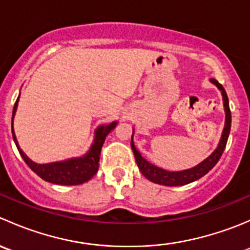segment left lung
Segmentation results:
<instances>
[{"mask_svg": "<svg viewBox=\"0 0 250 250\" xmlns=\"http://www.w3.org/2000/svg\"><path fill=\"white\" fill-rule=\"evenodd\" d=\"M210 82L213 83L214 85H216V88L221 92L224 102V110H225V125H224L223 134H221L220 141H219L218 144V147L211 152V155H209L206 160H203L202 162L198 163L195 167L188 168V169L178 170V172H169V170H166L163 169V168H160L157 167V166L152 165V163L148 162L147 160H145V157L141 156V153L137 150V147H135L134 141H133V135H134V129H133L130 146H132V150L133 152H134V157L135 161H137L138 167H139L141 174H143L146 179H148V180L152 181V183L155 184H160V185L165 186L186 185V184H190L192 183V181L198 180V179L202 178L203 175H206V174L218 163V161L220 160L221 155H223L224 150H225L226 143H228L229 134H230L231 111L230 106H229L228 94H226L223 85H221L218 81L214 80V78H210Z\"/></svg>", "mask_w": 250, "mask_h": 250, "instance_id": "left-lung-1", "label": "left lung"}]
</instances>
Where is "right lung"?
Segmentation results:
<instances>
[{
    "instance_id": "obj_1",
    "label": "right lung",
    "mask_w": 250,
    "mask_h": 250,
    "mask_svg": "<svg viewBox=\"0 0 250 250\" xmlns=\"http://www.w3.org/2000/svg\"><path fill=\"white\" fill-rule=\"evenodd\" d=\"M18 102H19V97H18L16 104H14L13 115H12V134H13V140L16 143L18 151H19L22 160L25 161V163L40 178L48 181V183L57 184V185H81L83 183H87L88 180H90L97 174L98 169H99V158L103 144L106 139L107 134L117 125V121H113L109 125H99L95 129L94 140H93V144L90 145L89 150L87 151V153L81 156V157L67 158V160L59 161V162L39 165V163L30 160L25 155L24 151L20 148L19 144H18L16 133H14L13 129V120L17 112Z\"/></svg>"
}]
</instances>
